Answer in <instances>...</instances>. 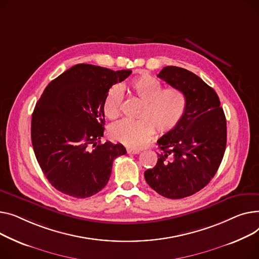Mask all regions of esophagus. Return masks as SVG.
I'll list each match as a JSON object with an SVG mask.
<instances>
[{"label": "esophagus", "instance_id": "34e87169", "mask_svg": "<svg viewBox=\"0 0 259 259\" xmlns=\"http://www.w3.org/2000/svg\"><path fill=\"white\" fill-rule=\"evenodd\" d=\"M139 153H140V150H138V149L127 148V154H130V155H137V154H139Z\"/></svg>", "mask_w": 259, "mask_h": 259}]
</instances>
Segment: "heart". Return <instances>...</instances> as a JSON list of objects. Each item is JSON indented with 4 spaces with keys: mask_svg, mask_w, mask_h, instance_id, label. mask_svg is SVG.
I'll use <instances>...</instances> for the list:
<instances>
[{
    "mask_svg": "<svg viewBox=\"0 0 259 259\" xmlns=\"http://www.w3.org/2000/svg\"><path fill=\"white\" fill-rule=\"evenodd\" d=\"M132 92L142 104L138 120H121L110 127L111 138L132 149L142 148L155 134L169 133L183 118L187 100L185 94L177 88H165L154 76L141 74L131 81ZM123 91L121 85H113L106 93L102 110L111 120L120 116Z\"/></svg>",
    "mask_w": 259,
    "mask_h": 259,
    "instance_id": "b5f03b06",
    "label": "heart"
}]
</instances>
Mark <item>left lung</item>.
Wrapping results in <instances>:
<instances>
[{"mask_svg": "<svg viewBox=\"0 0 259 259\" xmlns=\"http://www.w3.org/2000/svg\"><path fill=\"white\" fill-rule=\"evenodd\" d=\"M158 77L186 96L185 114L158 140L161 153L147 169V184L168 199H183L204 188L217 174L227 143V123L215 91L194 73L167 66Z\"/></svg>", "mask_w": 259, "mask_h": 259, "instance_id": "8db88e82", "label": "left lung"}]
</instances>
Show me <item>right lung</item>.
<instances>
[{
  "label": "right lung",
  "mask_w": 259,
  "mask_h": 259,
  "mask_svg": "<svg viewBox=\"0 0 259 259\" xmlns=\"http://www.w3.org/2000/svg\"><path fill=\"white\" fill-rule=\"evenodd\" d=\"M131 73L78 64L45 89L32 114L31 140L45 177L58 191L77 199L96 194L109 182L113 161L126 154L122 144L99 142L104 97Z\"/></svg>",
  "instance_id": "right-lung-1"
}]
</instances>
